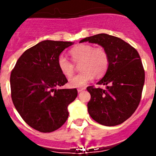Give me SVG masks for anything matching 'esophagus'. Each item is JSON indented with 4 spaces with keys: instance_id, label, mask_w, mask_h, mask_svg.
Returning <instances> with one entry per match:
<instances>
[{
    "instance_id": "1",
    "label": "esophagus",
    "mask_w": 156,
    "mask_h": 156,
    "mask_svg": "<svg viewBox=\"0 0 156 156\" xmlns=\"http://www.w3.org/2000/svg\"><path fill=\"white\" fill-rule=\"evenodd\" d=\"M83 90H85V87H82V88H78V89H77V91L79 92H81V91H83Z\"/></svg>"
}]
</instances>
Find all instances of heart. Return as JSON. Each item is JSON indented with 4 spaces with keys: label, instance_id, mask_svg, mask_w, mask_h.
Segmentation results:
<instances>
[{
    "label": "heart",
    "instance_id": "b5f03b06",
    "mask_svg": "<svg viewBox=\"0 0 156 156\" xmlns=\"http://www.w3.org/2000/svg\"><path fill=\"white\" fill-rule=\"evenodd\" d=\"M73 61L80 63L79 74L69 80V85L72 87H84L96 76H101L105 73L109 64L108 53L103 48H94L90 44H79L72 48L69 51ZM59 70L66 76H70L74 72L73 64L64 55L58 58Z\"/></svg>",
    "mask_w": 156,
    "mask_h": 156
}]
</instances>
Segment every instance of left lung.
I'll return each instance as SVG.
<instances>
[{"label": "left lung", "instance_id": "obj_1", "mask_svg": "<svg viewBox=\"0 0 156 156\" xmlns=\"http://www.w3.org/2000/svg\"><path fill=\"white\" fill-rule=\"evenodd\" d=\"M98 44L107 51L108 69L97 83L105 89L87 87L90 100L89 115L101 125L113 126L129 119L140 103L144 83V70L137 50L119 37L100 34L80 43Z\"/></svg>", "mask_w": 156, "mask_h": 156}]
</instances>
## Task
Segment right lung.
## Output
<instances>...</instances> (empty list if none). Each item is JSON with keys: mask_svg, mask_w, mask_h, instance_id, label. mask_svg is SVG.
Here are the masks:
<instances>
[{"mask_svg": "<svg viewBox=\"0 0 156 156\" xmlns=\"http://www.w3.org/2000/svg\"><path fill=\"white\" fill-rule=\"evenodd\" d=\"M68 41H44L18 59L10 77L12 99L23 120L42 133L61 127L69 116L68 106L77 90L57 89L68 82L59 70L58 58Z\"/></svg>", "mask_w": 156, "mask_h": 156, "instance_id": "1", "label": "right lung"}]
</instances>
